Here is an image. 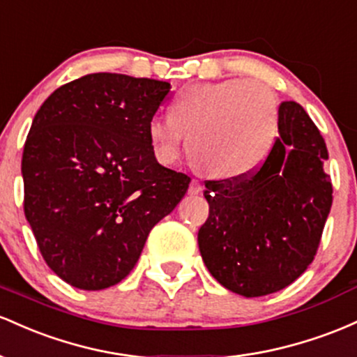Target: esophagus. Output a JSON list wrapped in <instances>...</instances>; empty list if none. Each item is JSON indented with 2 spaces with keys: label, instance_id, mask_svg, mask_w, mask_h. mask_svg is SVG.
Here are the masks:
<instances>
[{
  "label": "esophagus",
  "instance_id": "34e87169",
  "mask_svg": "<svg viewBox=\"0 0 357 357\" xmlns=\"http://www.w3.org/2000/svg\"><path fill=\"white\" fill-rule=\"evenodd\" d=\"M202 183L199 182V180H192L190 182V187H189V192L192 195H197V194H200V192H202Z\"/></svg>",
  "mask_w": 357,
  "mask_h": 357
}]
</instances>
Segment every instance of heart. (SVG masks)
Masks as SVG:
<instances>
[{
  "mask_svg": "<svg viewBox=\"0 0 357 357\" xmlns=\"http://www.w3.org/2000/svg\"><path fill=\"white\" fill-rule=\"evenodd\" d=\"M278 131V101L258 82L227 79L185 87L172 116H153L148 135L158 158L174 163L189 145L194 163L219 180L241 178L265 162Z\"/></svg>",
  "mask_w": 357,
  "mask_h": 357,
  "instance_id": "1",
  "label": "heart"
}]
</instances>
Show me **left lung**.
Instances as JSON below:
<instances>
[{"mask_svg": "<svg viewBox=\"0 0 357 357\" xmlns=\"http://www.w3.org/2000/svg\"><path fill=\"white\" fill-rule=\"evenodd\" d=\"M278 133L258 170L206 180L204 190L200 255L222 287L248 298L283 290L307 270L332 206L326 142L298 102L280 104Z\"/></svg>", "mask_w": 357, "mask_h": 357, "instance_id": "obj_1", "label": "left lung"}]
</instances>
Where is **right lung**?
Instances as JSON below:
<instances>
[{"label": "right lung", "mask_w": 357, "mask_h": 357, "mask_svg": "<svg viewBox=\"0 0 357 357\" xmlns=\"http://www.w3.org/2000/svg\"><path fill=\"white\" fill-rule=\"evenodd\" d=\"M170 84L98 72L40 106L23 148L26 221L55 275L102 290L133 270L190 177L155 158L148 125Z\"/></svg>", "instance_id": "right-lung-1"}]
</instances>
